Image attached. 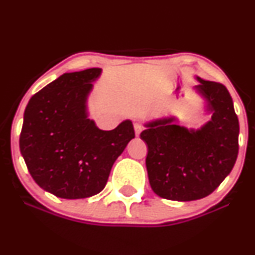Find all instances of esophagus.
I'll use <instances>...</instances> for the list:
<instances>
[{
  "instance_id": "1",
  "label": "esophagus",
  "mask_w": 255,
  "mask_h": 255,
  "mask_svg": "<svg viewBox=\"0 0 255 255\" xmlns=\"http://www.w3.org/2000/svg\"><path fill=\"white\" fill-rule=\"evenodd\" d=\"M134 130H135L136 136H139L140 133H141V130H142V126L139 124H134Z\"/></svg>"
}]
</instances>
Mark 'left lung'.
<instances>
[{
    "label": "left lung",
    "mask_w": 255,
    "mask_h": 255,
    "mask_svg": "<svg viewBox=\"0 0 255 255\" xmlns=\"http://www.w3.org/2000/svg\"><path fill=\"white\" fill-rule=\"evenodd\" d=\"M193 91L204 99L211 120L186 128L169 116L146 122L140 137L147 145L146 169L158 197L191 201L207 197L233 170L239 153V120L224 85L195 77Z\"/></svg>",
    "instance_id": "left-lung-1"
}]
</instances>
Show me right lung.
Returning a JSON list of instances; mask_svg holds the SVG:
<instances>
[{"label":"right lung","mask_w":255,"mask_h":255,"mask_svg":"<svg viewBox=\"0 0 255 255\" xmlns=\"http://www.w3.org/2000/svg\"><path fill=\"white\" fill-rule=\"evenodd\" d=\"M101 68L64 73L32 96L24 114L20 152L44 191L84 199L103 191L113 164L135 136L130 120L102 130L87 99Z\"/></svg>","instance_id":"right-lung-1"}]
</instances>
